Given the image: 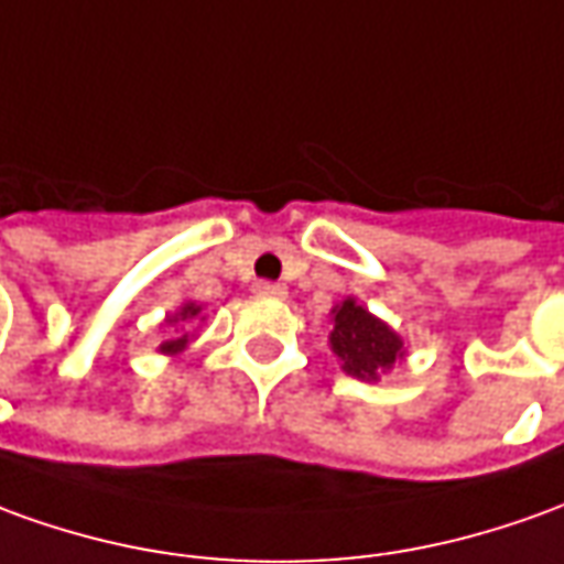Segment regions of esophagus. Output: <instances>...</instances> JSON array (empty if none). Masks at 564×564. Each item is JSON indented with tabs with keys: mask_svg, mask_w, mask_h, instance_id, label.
Instances as JSON below:
<instances>
[{
	"mask_svg": "<svg viewBox=\"0 0 564 564\" xmlns=\"http://www.w3.org/2000/svg\"><path fill=\"white\" fill-rule=\"evenodd\" d=\"M254 294H263V297H285L289 289H285V285H279V282H267V279H260V282H254Z\"/></svg>",
	"mask_w": 564,
	"mask_h": 564,
	"instance_id": "obj_1",
	"label": "esophagus"
}]
</instances>
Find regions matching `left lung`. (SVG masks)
I'll return each instance as SVG.
<instances>
[{
  "label": "left lung",
  "mask_w": 564,
  "mask_h": 564,
  "mask_svg": "<svg viewBox=\"0 0 564 564\" xmlns=\"http://www.w3.org/2000/svg\"><path fill=\"white\" fill-rule=\"evenodd\" d=\"M332 349L344 362L347 375L375 380L402 356V340L393 328L375 319L365 306L356 301H344L340 306H334Z\"/></svg>",
  "instance_id": "obj_1"
}]
</instances>
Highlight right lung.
I'll return each mask as SVG.
<instances>
[{"instance_id":"1","label":"right lung","mask_w":564,"mask_h":564,"mask_svg":"<svg viewBox=\"0 0 564 564\" xmlns=\"http://www.w3.org/2000/svg\"><path fill=\"white\" fill-rule=\"evenodd\" d=\"M199 310L202 306L186 304L184 310L177 313V316H169V322L171 325H177L181 332H189V328H193V319L199 316ZM184 347H186V334H181V337H174V340H165V344H162L159 349H162V352H181Z\"/></svg>"}]
</instances>
